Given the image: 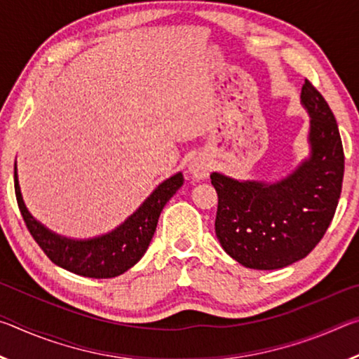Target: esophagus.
Wrapping results in <instances>:
<instances>
[{
  "label": "esophagus",
  "mask_w": 359,
  "mask_h": 359,
  "mask_svg": "<svg viewBox=\"0 0 359 359\" xmlns=\"http://www.w3.org/2000/svg\"><path fill=\"white\" fill-rule=\"evenodd\" d=\"M210 169H212V165L209 158L203 154L193 156L191 161L188 163V172H190L191 177L196 180L208 179L210 174Z\"/></svg>",
  "instance_id": "1"
}]
</instances>
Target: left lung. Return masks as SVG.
Listing matches in <instances>:
<instances>
[{"label":"left lung","mask_w":359,"mask_h":359,"mask_svg":"<svg viewBox=\"0 0 359 359\" xmlns=\"http://www.w3.org/2000/svg\"><path fill=\"white\" fill-rule=\"evenodd\" d=\"M301 104L311 117V154L287 177L264 182L210 174L218 194L217 238L231 258L250 269H282L306 258L337 208L344 179L337 121L307 79Z\"/></svg>","instance_id":"left-lung-1"}]
</instances>
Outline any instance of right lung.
Listing matches in <instances>:
<instances>
[{
	"label": "right lung",
	"mask_w": 359,
	"mask_h": 359,
	"mask_svg": "<svg viewBox=\"0 0 359 359\" xmlns=\"http://www.w3.org/2000/svg\"><path fill=\"white\" fill-rule=\"evenodd\" d=\"M182 185H184V174H174L163 180L150 193V196L115 229L95 238L72 239L53 233L29 214L20 191L17 163L14 166L17 204L33 239L38 242L52 263L77 276L90 278L117 277L144 257L155 234L163 208Z\"/></svg>",
	"instance_id": "1"
}]
</instances>
